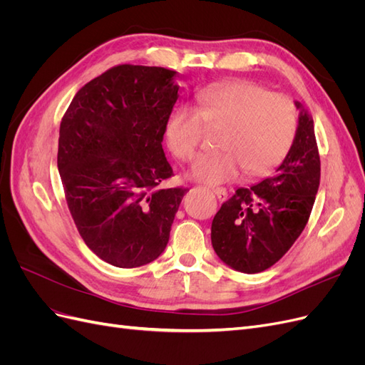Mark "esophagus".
I'll return each instance as SVG.
<instances>
[{
	"label": "esophagus",
	"instance_id": "1",
	"mask_svg": "<svg viewBox=\"0 0 365 365\" xmlns=\"http://www.w3.org/2000/svg\"><path fill=\"white\" fill-rule=\"evenodd\" d=\"M213 193L217 196L219 201H225L227 200V190L222 189V187H217V189H213Z\"/></svg>",
	"mask_w": 365,
	"mask_h": 365
}]
</instances>
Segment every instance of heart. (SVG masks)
<instances>
[{
  "label": "heart",
  "mask_w": 365,
  "mask_h": 365,
  "mask_svg": "<svg viewBox=\"0 0 365 365\" xmlns=\"http://www.w3.org/2000/svg\"><path fill=\"white\" fill-rule=\"evenodd\" d=\"M205 128L222 129L219 152L197 158L195 180L205 184L233 181L245 169L251 176L271 172L288 155L297 132L292 98L269 93L248 81L212 86L195 98V109H175L165 125L170 150L182 161L195 158Z\"/></svg>",
  "instance_id": "1"
}]
</instances>
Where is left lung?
<instances>
[{"mask_svg": "<svg viewBox=\"0 0 365 365\" xmlns=\"http://www.w3.org/2000/svg\"><path fill=\"white\" fill-rule=\"evenodd\" d=\"M292 146L274 176L240 189L225 201L212 222L219 259L245 274L279 262L302 235L319 185V153L314 120L300 102Z\"/></svg>", "mask_w": 365, "mask_h": 365, "instance_id": "left-lung-1", "label": "left lung"}]
</instances>
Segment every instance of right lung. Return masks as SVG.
I'll list each match as a JSON object with an SVG mask.
<instances>
[{
    "mask_svg": "<svg viewBox=\"0 0 365 365\" xmlns=\"http://www.w3.org/2000/svg\"><path fill=\"white\" fill-rule=\"evenodd\" d=\"M176 71L117 65L82 86L63 114L58 169L86 247L118 268L155 260L187 189H163L173 170L163 137L178 101Z\"/></svg>",
    "mask_w": 365,
    "mask_h": 365,
    "instance_id": "right-lung-1",
    "label": "right lung"
}]
</instances>
